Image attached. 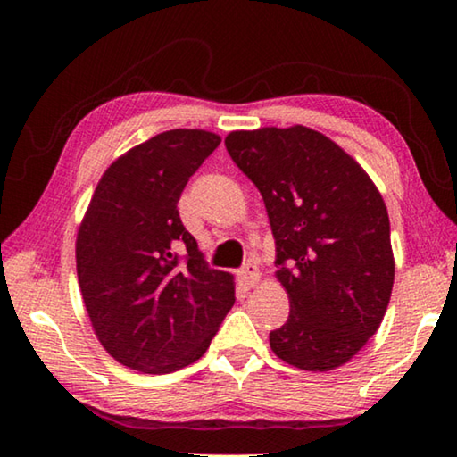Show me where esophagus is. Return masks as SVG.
I'll return each instance as SVG.
<instances>
[{
	"label": "esophagus",
	"instance_id": "obj_1",
	"mask_svg": "<svg viewBox=\"0 0 457 457\" xmlns=\"http://www.w3.org/2000/svg\"><path fill=\"white\" fill-rule=\"evenodd\" d=\"M239 278L245 287H258L260 280H262V274H260L258 266H255V264H245L241 268Z\"/></svg>",
	"mask_w": 457,
	"mask_h": 457
}]
</instances>
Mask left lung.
Here are the masks:
<instances>
[{
    "instance_id": "left-lung-1",
    "label": "left lung",
    "mask_w": 457,
    "mask_h": 457,
    "mask_svg": "<svg viewBox=\"0 0 457 457\" xmlns=\"http://www.w3.org/2000/svg\"><path fill=\"white\" fill-rule=\"evenodd\" d=\"M230 158L264 199L289 318L270 347L299 370L347 364L383 322L395 278L389 214L364 168L303 124L233 130Z\"/></svg>"
}]
</instances>
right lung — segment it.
Listing matches in <instances>:
<instances>
[{
  "label": "right lung",
  "mask_w": 457,
  "mask_h": 457,
  "mask_svg": "<svg viewBox=\"0 0 457 457\" xmlns=\"http://www.w3.org/2000/svg\"><path fill=\"white\" fill-rule=\"evenodd\" d=\"M220 141L210 130L172 129L130 147L102 174L80 220L77 274L91 327L137 372L197 361L235 303L233 274L208 268L177 210ZM177 248L186 249L183 262Z\"/></svg>",
  "instance_id": "add662e5"
}]
</instances>
